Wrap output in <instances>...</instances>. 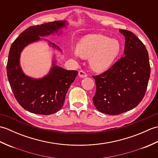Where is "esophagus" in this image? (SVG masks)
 <instances>
[{"mask_svg": "<svg viewBox=\"0 0 158 158\" xmlns=\"http://www.w3.org/2000/svg\"><path fill=\"white\" fill-rule=\"evenodd\" d=\"M79 76L81 77V78H84V77H86L88 75H87V74L84 71H83V70H80L79 72Z\"/></svg>", "mask_w": 158, "mask_h": 158, "instance_id": "esophagus-1", "label": "esophagus"}]
</instances>
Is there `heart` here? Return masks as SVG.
I'll use <instances>...</instances> for the list:
<instances>
[{
    "instance_id": "b5f03b06",
    "label": "heart",
    "mask_w": 158,
    "mask_h": 158,
    "mask_svg": "<svg viewBox=\"0 0 158 158\" xmlns=\"http://www.w3.org/2000/svg\"><path fill=\"white\" fill-rule=\"evenodd\" d=\"M121 45L117 39L102 35H91L79 42L73 54L75 57L89 58L91 68L96 72L106 70L119 56Z\"/></svg>"
}]
</instances>
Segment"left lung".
Wrapping results in <instances>:
<instances>
[{
	"instance_id": "8db88e82",
	"label": "left lung",
	"mask_w": 158,
	"mask_h": 158,
	"mask_svg": "<svg viewBox=\"0 0 158 158\" xmlns=\"http://www.w3.org/2000/svg\"><path fill=\"white\" fill-rule=\"evenodd\" d=\"M125 37L123 56L106 71L94 76V105L98 111L116 115L135 108L143 100L151 69L145 45L133 32L119 30Z\"/></svg>"
}]
</instances>
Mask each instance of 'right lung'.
<instances>
[{"label":"right lung","instance_id":"1","mask_svg":"<svg viewBox=\"0 0 158 158\" xmlns=\"http://www.w3.org/2000/svg\"><path fill=\"white\" fill-rule=\"evenodd\" d=\"M67 25L69 23L64 20L31 26L22 32L11 46L6 65L8 80L17 101L29 112L39 115L58 112L62 109L67 91L78 72L58 66L54 55L48 74L42 78H33L23 72L20 65L21 53L29 44L42 40L61 52L54 43L41 37L61 34L60 31Z\"/></svg>","mask_w":158,"mask_h":158}]
</instances>
